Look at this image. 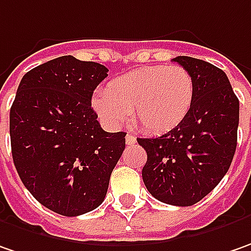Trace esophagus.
Masks as SVG:
<instances>
[{
  "label": "esophagus",
  "mask_w": 251,
  "mask_h": 251,
  "mask_svg": "<svg viewBox=\"0 0 251 251\" xmlns=\"http://www.w3.org/2000/svg\"><path fill=\"white\" fill-rule=\"evenodd\" d=\"M136 143V136L133 133H126V145H135Z\"/></svg>",
  "instance_id": "esophagus-1"
}]
</instances>
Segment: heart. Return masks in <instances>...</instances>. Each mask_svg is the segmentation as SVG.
<instances>
[{
    "instance_id": "b5f03b06",
    "label": "heart",
    "mask_w": 251,
    "mask_h": 251,
    "mask_svg": "<svg viewBox=\"0 0 251 251\" xmlns=\"http://www.w3.org/2000/svg\"><path fill=\"white\" fill-rule=\"evenodd\" d=\"M195 101V81L182 66H145L106 84L94 109L108 124H125L132 112L149 133H166L182 124Z\"/></svg>"
}]
</instances>
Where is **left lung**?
I'll use <instances>...</instances> for the list:
<instances>
[{
	"label": "left lung",
	"instance_id": "1",
	"mask_svg": "<svg viewBox=\"0 0 251 251\" xmlns=\"http://www.w3.org/2000/svg\"><path fill=\"white\" fill-rule=\"evenodd\" d=\"M190 71L195 101L182 124L158 137H139L147 161L142 170L147 191L158 201L191 206L221 182L237 145L239 100L224 70L208 61L178 56Z\"/></svg>",
	"mask_w": 251,
	"mask_h": 251
}]
</instances>
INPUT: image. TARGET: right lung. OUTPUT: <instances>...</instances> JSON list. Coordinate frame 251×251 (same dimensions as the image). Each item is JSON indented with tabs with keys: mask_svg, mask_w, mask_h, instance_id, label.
<instances>
[{
	"mask_svg": "<svg viewBox=\"0 0 251 251\" xmlns=\"http://www.w3.org/2000/svg\"><path fill=\"white\" fill-rule=\"evenodd\" d=\"M108 69L61 56L27 71L9 112L12 158L26 190L43 206L78 216L104 201L125 150V132L97 121L91 98Z\"/></svg>",
	"mask_w": 251,
	"mask_h": 251,
	"instance_id": "add662e5",
	"label": "right lung"
}]
</instances>
